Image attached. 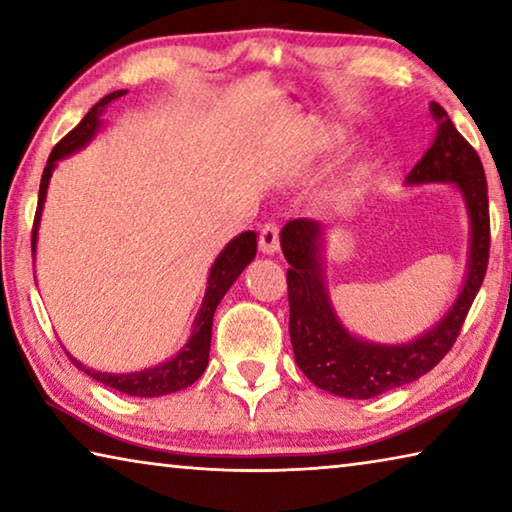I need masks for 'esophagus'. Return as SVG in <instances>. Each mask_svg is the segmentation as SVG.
Here are the masks:
<instances>
[{"mask_svg": "<svg viewBox=\"0 0 512 512\" xmlns=\"http://www.w3.org/2000/svg\"><path fill=\"white\" fill-rule=\"evenodd\" d=\"M259 250L264 255H275L280 250V230L275 223H264L259 230Z\"/></svg>", "mask_w": 512, "mask_h": 512, "instance_id": "34e87169", "label": "esophagus"}]
</instances>
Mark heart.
Returning <instances> with one entry per match:
<instances>
[{"mask_svg": "<svg viewBox=\"0 0 512 512\" xmlns=\"http://www.w3.org/2000/svg\"><path fill=\"white\" fill-rule=\"evenodd\" d=\"M345 142V133L343 131H325L323 135H320V140H318V146L320 149H339V146ZM366 171H368V164L363 162V160H357L350 167V180L352 183H359V180L366 176Z\"/></svg>", "mask_w": 512, "mask_h": 512, "instance_id": "heart-1", "label": "heart"}]
</instances>
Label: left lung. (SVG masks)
<instances>
[{
	"label": "left lung",
	"mask_w": 512,
	"mask_h": 512,
	"mask_svg": "<svg viewBox=\"0 0 512 512\" xmlns=\"http://www.w3.org/2000/svg\"><path fill=\"white\" fill-rule=\"evenodd\" d=\"M429 110L438 121L436 137L404 183L409 187L452 183L461 192L470 219V253L463 289L436 325L406 343H372L354 336L341 323L329 300L323 271L325 225L296 219L282 228V253L291 264L287 284L293 354L298 368L327 393L350 400H370L427 375L452 350L483 284L490 253L488 185L483 164L465 137L456 131L445 108L431 101Z\"/></svg>",
	"instance_id": "left-lung-1"
}]
</instances>
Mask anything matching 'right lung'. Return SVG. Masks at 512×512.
Returning a JSON list of instances; mask_svg holds the SVG:
<instances>
[{
  "label": "right lung",
  "mask_w": 512,
  "mask_h": 512,
  "mask_svg": "<svg viewBox=\"0 0 512 512\" xmlns=\"http://www.w3.org/2000/svg\"><path fill=\"white\" fill-rule=\"evenodd\" d=\"M126 90H117L110 92L103 97L97 106H92L88 115L81 119V124L69 131L63 140H60L54 151H51L47 167L42 171V180H40V192H38V210H36V221H33V239H31V250L36 255V244H38V228H40V216L42 210H45V198H47V189H49V180L51 173H54L58 160L67 158L76 151H81L83 146H88L92 142V137L99 133L101 128V115L106 112L108 103L115 101L119 97H124ZM257 253V235L253 230L241 232L239 237H235L225 246L219 257L214 259V264L210 268V277H207V289H205V298L203 305L198 309V314L194 318L192 325V334H189L187 343L176 352V357H171L169 361H162L153 368H144L137 372H99L92 370L88 366H83L81 361H76L74 357H69L76 368L88 372L92 379L101 381L110 388H115L119 393L133 395V397H160V395H169L176 391H183V388L192 386L194 381L203 375L207 368V359H210V341H212V318L214 311L219 307L221 298L228 293V289L235 284L241 271L253 262ZM69 354V352H67Z\"/></svg>",
  "instance_id": "1"
}]
</instances>
